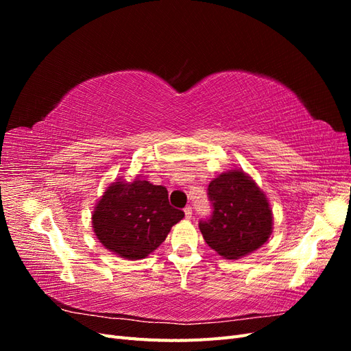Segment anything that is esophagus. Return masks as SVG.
Returning a JSON list of instances; mask_svg holds the SVG:
<instances>
[{"mask_svg":"<svg viewBox=\"0 0 351 351\" xmlns=\"http://www.w3.org/2000/svg\"><path fill=\"white\" fill-rule=\"evenodd\" d=\"M184 214H186V218H192V215H193V210H192V206H186L184 208Z\"/></svg>","mask_w":351,"mask_h":351,"instance_id":"1","label":"esophagus"}]
</instances>
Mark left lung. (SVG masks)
<instances>
[{
	"label": "left lung",
	"instance_id": "left-lung-1",
	"mask_svg": "<svg viewBox=\"0 0 351 351\" xmlns=\"http://www.w3.org/2000/svg\"><path fill=\"white\" fill-rule=\"evenodd\" d=\"M210 218L199 228L210 249L226 259H240L258 250L272 232L269 202L253 180L231 169L212 180L208 187Z\"/></svg>",
	"mask_w": 351,
	"mask_h": 351
}]
</instances>
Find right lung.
<instances>
[{
  "mask_svg": "<svg viewBox=\"0 0 351 351\" xmlns=\"http://www.w3.org/2000/svg\"><path fill=\"white\" fill-rule=\"evenodd\" d=\"M183 217L182 209L169 205L164 186L136 177L132 183L117 180L105 190L95 206L92 227L105 249L137 261L152 253Z\"/></svg>",
  "mask_w": 351,
  "mask_h": 351,
  "instance_id": "right-lung-1",
  "label": "right lung"
}]
</instances>
